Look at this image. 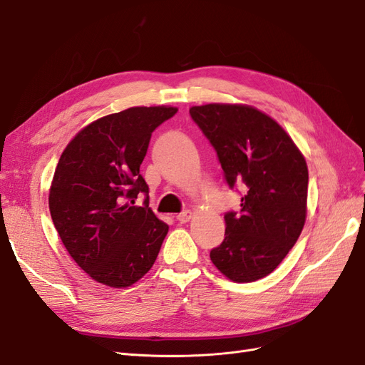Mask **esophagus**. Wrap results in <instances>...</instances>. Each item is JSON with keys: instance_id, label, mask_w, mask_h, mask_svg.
<instances>
[{"instance_id": "obj_1", "label": "esophagus", "mask_w": 365, "mask_h": 365, "mask_svg": "<svg viewBox=\"0 0 365 365\" xmlns=\"http://www.w3.org/2000/svg\"><path fill=\"white\" fill-rule=\"evenodd\" d=\"M192 216H193V213L190 212V210H185V212L176 215V220H178L180 224H185V222H189V220L192 219Z\"/></svg>"}]
</instances>
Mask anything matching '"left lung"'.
Instances as JSON below:
<instances>
[{"mask_svg":"<svg viewBox=\"0 0 365 365\" xmlns=\"http://www.w3.org/2000/svg\"><path fill=\"white\" fill-rule=\"evenodd\" d=\"M190 117L216 150L230 189L245 185L210 259L230 280L256 282L279 267L304 227L306 161L277 121L252 106L210 103L190 108Z\"/></svg>","mask_w":365,"mask_h":365,"instance_id":"obj_1","label":"left lung"}]
</instances>
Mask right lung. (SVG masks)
Listing matches in <instances>:
<instances>
[{
  "instance_id": "add662e5",
  "label": "right lung",
  "mask_w": 365,
  "mask_h": 365,
  "mask_svg": "<svg viewBox=\"0 0 365 365\" xmlns=\"http://www.w3.org/2000/svg\"><path fill=\"white\" fill-rule=\"evenodd\" d=\"M178 109L137 106L93 121L62 152L48 207L62 244L96 282L128 288L155 262L169 225L140 175L152 132ZM147 195L143 206L136 196Z\"/></svg>"
}]
</instances>
